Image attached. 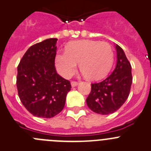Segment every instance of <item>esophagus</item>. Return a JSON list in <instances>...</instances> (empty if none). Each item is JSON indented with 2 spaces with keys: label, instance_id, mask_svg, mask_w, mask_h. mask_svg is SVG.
Instances as JSON below:
<instances>
[{
  "label": "esophagus",
  "instance_id": "esophagus-1",
  "mask_svg": "<svg viewBox=\"0 0 151 151\" xmlns=\"http://www.w3.org/2000/svg\"><path fill=\"white\" fill-rule=\"evenodd\" d=\"M71 84V86H72V87H75V86H77V85H78L79 83L78 82H76V81H72Z\"/></svg>",
  "mask_w": 151,
  "mask_h": 151
}]
</instances>
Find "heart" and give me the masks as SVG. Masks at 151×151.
Listing matches in <instances>:
<instances>
[{
	"label": "heart",
	"instance_id": "heart-1",
	"mask_svg": "<svg viewBox=\"0 0 151 151\" xmlns=\"http://www.w3.org/2000/svg\"><path fill=\"white\" fill-rule=\"evenodd\" d=\"M80 71L89 80H98L109 72L113 63V51L109 44L94 40L71 42L66 46V51L56 56V67L64 77L75 73L77 63Z\"/></svg>",
	"mask_w": 151,
	"mask_h": 151
}]
</instances>
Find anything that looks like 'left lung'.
Masks as SVG:
<instances>
[{"instance_id": "8db88e82", "label": "left lung", "mask_w": 151, "mask_h": 151, "mask_svg": "<svg viewBox=\"0 0 151 151\" xmlns=\"http://www.w3.org/2000/svg\"><path fill=\"white\" fill-rule=\"evenodd\" d=\"M117 63L114 71L105 80L91 84L86 104L93 112L101 115L115 112L128 98L133 82L131 65L123 49L115 45Z\"/></svg>"}]
</instances>
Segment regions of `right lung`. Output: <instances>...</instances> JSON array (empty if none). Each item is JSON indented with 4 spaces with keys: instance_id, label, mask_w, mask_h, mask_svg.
Returning a JSON list of instances; mask_svg holds the SVG:
<instances>
[{
    "instance_id": "add662e5",
    "label": "right lung",
    "mask_w": 151,
    "mask_h": 151,
    "mask_svg": "<svg viewBox=\"0 0 151 151\" xmlns=\"http://www.w3.org/2000/svg\"><path fill=\"white\" fill-rule=\"evenodd\" d=\"M56 41L51 38L32 45L18 66V96L24 107L39 118H50L60 113L71 88L68 80L56 73Z\"/></svg>"
}]
</instances>
